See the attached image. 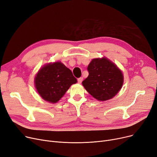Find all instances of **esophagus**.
Here are the masks:
<instances>
[{
	"label": "esophagus",
	"mask_w": 157,
	"mask_h": 157,
	"mask_svg": "<svg viewBox=\"0 0 157 157\" xmlns=\"http://www.w3.org/2000/svg\"><path fill=\"white\" fill-rule=\"evenodd\" d=\"M82 80H83V78H82V77L78 78V82L79 84H81V82H82Z\"/></svg>",
	"instance_id": "1"
}]
</instances>
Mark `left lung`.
I'll list each match as a JSON object with an SVG mask.
<instances>
[{"label": "left lung", "mask_w": 157, "mask_h": 157, "mask_svg": "<svg viewBox=\"0 0 157 157\" xmlns=\"http://www.w3.org/2000/svg\"><path fill=\"white\" fill-rule=\"evenodd\" d=\"M89 75L82 85L99 101L113 98L123 84V75L117 66L106 57L93 59L87 67Z\"/></svg>", "instance_id": "left-lung-1"}]
</instances>
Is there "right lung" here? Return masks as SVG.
<instances>
[{
  "instance_id": "obj_1",
  "label": "right lung",
  "mask_w": 157,
  "mask_h": 157,
  "mask_svg": "<svg viewBox=\"0 0 157 157\" xmlns=\"http://www.w3.org/2000/svg\"><path fill=\"white\" fill-rule=\"evenodd\" d=\"M77 82L71 71L59 61L43 66L34 78L35 87L40 96L53 103H57L70 86Z\"/></svg>"
}]
</instances>
